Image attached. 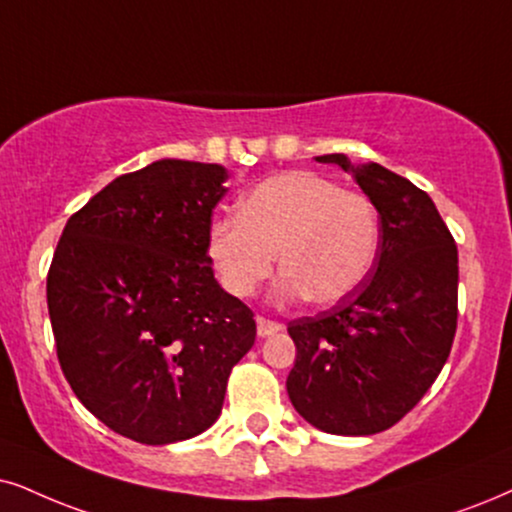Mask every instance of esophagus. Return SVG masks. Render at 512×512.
<instances>
[{
  "label": "esophagus",
  "mask_w": 512,
  "mask_h": 512,
  "mask_svg": "<svg viewBox=\"0 0 512 512\" xmlns=\"http://www.w3.org/2000/svg\"><path fill=\"white\" fill-rule=\"evenodd\" d=\"M281 328H283L281 323L264 319V316H257V335H260V338H269V335L278 333V331H281Z\"/></svg>",
  "instance_id": "obj_1"
}]
</instances>
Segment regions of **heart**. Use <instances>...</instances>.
<instances>
[{
    "label": "heart",
    "instance_id": "1",
    "mask_svg": "<svg viewBox=\"0 0 512 512\" xmlns=\"http://www.w3.org/2000/svg\"><path fill=\"white\" fill-rule=\"evenodd\" d=\"M378 248L371 200L307 170L262 181L238 217L215 219L208 229L210 262L234 297H250L267 281L278 252V302L345 300L371 274Z\"/></svg>",
    "mask_w": 512,
    "mask_h": 512
}]
</instances>
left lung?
<instances>
[{"instance_id": "1", "label": "left lung", "mask_w": 512, "mask_h": 512, "mask_svg": "<svg viewBox=\"0 0 512 512\" xmlns=\"http://www.w3.org/2000/svg\"><path fill=\"white\" fill-rule=\"evenodd\" d=\"M352 174L380 217L371 274L333 309L290 321L286 390L309 425L364 437L392 428L430 390L458 319V250L432 198L378 163L319 155Z\"/></svg>"}]
</instances>
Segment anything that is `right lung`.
Returning a JSON list of instances; mask_svg holds the SVG:
<instances>
[{
	"label": "right lung",
	"mask_w": 512,
	"mask_h": 512,
	"mask_svg": "<svg viewBox=\"0 0 512 512\" xmlns=\"http://www.w3.org/2000/svg\"><path fill=\"white\" fill-rule=\"evenodd\" d=\"M222 165L163 158L122 174L68 219L47 276L56 354L75 397L141 444L210 428L255 319L208 255Z\"/></svg>",
	"instance_id": "add662e5"
}]
</instances>
